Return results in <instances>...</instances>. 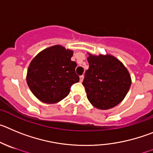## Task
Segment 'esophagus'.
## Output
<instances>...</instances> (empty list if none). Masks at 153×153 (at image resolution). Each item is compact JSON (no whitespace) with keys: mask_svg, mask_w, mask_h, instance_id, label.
Instances as JSON below:
<instances>
[{"mask_svg":"<svg viewBox=\"0 0 153 153\" xmlns=\"http://www.w3.org/2000/svg\"><path fill=\"white\" fill-rule=\"evenodd\" d=\"M79 78H80V82H82L84 80V75H81V76L79 77Z\"/></svg>","mask_w":153,"mask_h":153,"instance_id":"1","label":"esophagus"}]
</instances>
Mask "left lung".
<instances>
[{
  "label": "left lung",
  "mask_w": 153,
  "mask_h": 153,
  "mask_svg": "<svg viewBox=\"0 0 153 153\" xmlns=\"http://www.w3.org/2000/svg\"><path fill=\"white\" fill-rule=\"evenodd\" d=\"M88 69L82 85L91 104L100 110H108L119 104L131 85L127 68L112 55L88 53Z\"/></svg>",
  "instance_id": "8db88e82"
}]
</instances>
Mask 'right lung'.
Masks as SVG:
<instances>
[{
    "mask_svg": "<svg viewBox=\"0 0 153 153\" xmlns=\"http://www.w3.org/2000/svg\"><path fill=\"white\" fill-rule=\"evenodd\" d=\"M73 51L60 45L38 53L30 62L27 82L36 98L46 104H56L67 97L71 86L79 82L77 64L71 61Z\"/></svg>",
    "mask_w": 153,
    "mask_h": 153,
    "instance_id": "1",
    "label": "right lung"
}]
</instances>
